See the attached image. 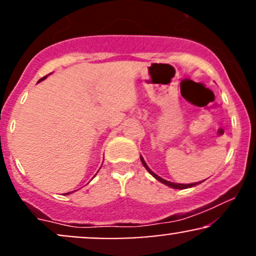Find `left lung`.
<instances>
[{"instance_id": "left-lung-1", "label": "left lung", "mask_w": 256, "mask_h": 256, "mask_svg": "<svg viewBox=\"0 0 256 256\" xmlns=\"http://www.w3.org/2000/svg\"><path fill=\"white\" fill-rule=\"evenodd\" d=\"M140 161H142L143 166L146 167V171H148L149 173H150V174H152V177H154L155 179H156V180L160 182V183H162V184L167 185V186H170V188H173V189H186V188H192V186H195V185H198V184H201V183H202V182H200V183H192V184H178V183H172V182H168V180H166V179H164V178L158 177V174H155V173L152 172L150 168H149L148 165H146V161H144V158H143V156H140Z\"/></svg>"}]
</instances>
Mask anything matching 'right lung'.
I'll return each instance as SVG.
<instances>
[{
  "instance_id": "add662e5",
  "label": "right lung",
  "mask_w": 256,
  "mask_h": 256,
  "mask_svg": "<svg viewBox=\"0 0 256 256\" xmlns=\"http://www.w3.org/2000/svg\"><path fill=\"white\" fill-rule=\"evenodd\" d=\"M46 77H48V76H46V77H43L42 79H40V80H44V79H46ZM68 194H70V192H68ZM68 194H67V195H68Z\"/></svg>"
}]
</instances>
